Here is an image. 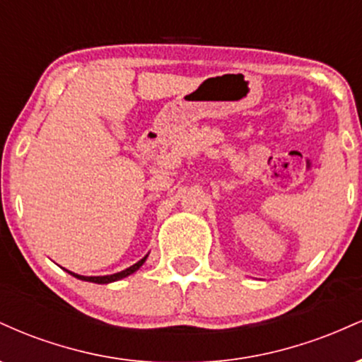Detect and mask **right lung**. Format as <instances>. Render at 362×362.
<instances>
[{
  "mask_svg": "<svg viewBox=\"0 0 362 362\" xmlns=\"http://www.w3.org/2000/svg\"><path fill=\"white\" fill-rule=\"evenodd\" d=\"M144 260H146V257H144V259H141L138 264H134V265H131V267L129 269H126V271H122V272H117V274H112V276H98V277H86V276H78V274H73V272H69L71 274V276H74V277H78V279H81V281H90V282H97V284H107V282H114V281H119V279H122V277H126V276H131L132 272H136L138 271V269L141 267V265L144 264Z\"/></svg>",
  "mask_w": 362,
  "mask_h": 362,
  "instance_id": "1",
  "label": "right lung"
}]
</instances>
